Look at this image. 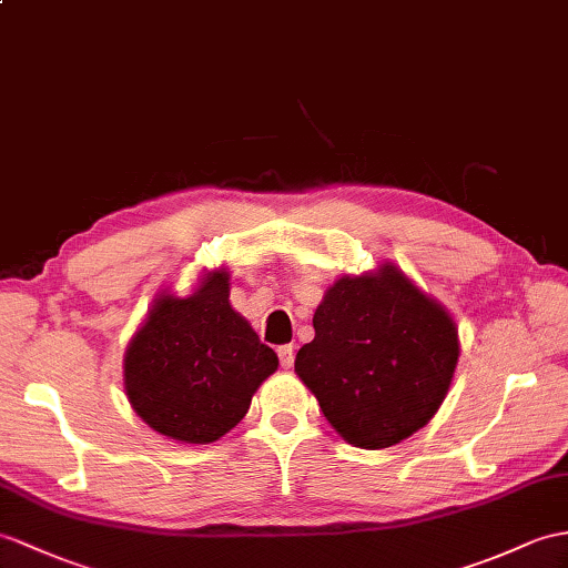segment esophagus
<instances>
[{
  "label": "esophagus",
  "mask_w": 568,
  "mask_h": 568,
  "mask_svg": "<svg viewBox=\"0 0 568 568\" xmlns=\"http://www.w3.org/2000/svg\"><path fill=\"white\" fill-rule=\"evenodd\" d=\"M276 356H280V364L284 368H292L294 366V347H292V344H284V347L276 349Z\"/></svg>",
  "instance_id": "obj_1"
}]
</instances>
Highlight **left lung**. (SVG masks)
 <instances>
[{
    "label": "left lung",
    "mask_w": 568,
    "mask_h": 568,
    "mask_svg": "<svg viewBox=\"0 0 568 568\" xmlns=\"http://www.w3.org/2000/svg\"><path fill=\"white\" fill-rule=\"evenodd\" d=\"M313 327L296 373L352 446H395L444 403L460 354L458 329L397 267L342 276Z\"/></svg>",
    "instance_id": "obj_1"
}]
</instances>
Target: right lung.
Wrapping results in <instances>:
<instances>
[{
    "instance_id": "right-lung-1",
    "label": "right lung",
    "mask_w": 568,
    "mask_h": 568,
    "mask_svg": "<svg viewBox=\"0 0 568 568\" xmlns=\"http://www.w3.org/2000/svg\"><path fill=\"white\" fill-rule=\"evenodd\" d=\"M280 366L229 303V274L212 272L187 298L159 296L124 354V393L154 432L212 444L251 407Z\"/></svg>"
}]
</instances>
